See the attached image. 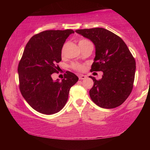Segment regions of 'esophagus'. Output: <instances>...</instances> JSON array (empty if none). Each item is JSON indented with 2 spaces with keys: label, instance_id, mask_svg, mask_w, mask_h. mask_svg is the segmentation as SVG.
<instances>
[{
  "label": "esophagus",
  "instance_id": "obj_1",
  "mask_svg": "<svg viewBox=\"0 0 150 150\" xmlns=\"http://www.w3.org/2000/svg\"><path fill=\"white\" fill-rule=\"evenodd\" d=\"M87 78V76L86 75H81L79 76V79L80 80H83V79H85Z\"/></svg>",
  "mask_w": 150,
  "mask_h": 150
}]
</instances>
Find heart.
<instances>
[{
	"label": "heart",
	"instance_id": "obj_1",
	"mask_svg": "<svg viewBox=\"0 0 150 150\" xmlns=\"http://www.w3.org/2000/svg\"><path fill=\"white\" fill-rule=\"evenodd\" d=\"M88 40H85V39H81L79 42V45H81L83 44H84L85 42H87ZM71 67L73 70L77 71H83L85 69V65L84 64H81V63H73V64L71 65Z\"/></svg>",
	"mask_w": 150,
	"mask_h": 150
}]
</instances>
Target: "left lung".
Masks as SVG:
<instances>
[{
    "mask_svg": "<svg viewBox=\"0 0 150 150\" xmlns=\"http://www.w3.org/2000/svg\"><path fill=\"white\" fill-rule=\"evenodd\" d=\"M75 32L89 39L95 45L96 56L91 71H103L102 79L94 81L89 91L91 98L103 108L121 105L132 91L136 62L122 40L103 28L77 30Z\"/></svg>",
    "mask_w": 150,
    "mask_h": 150,
    "instance_id": "1",
    "label": "left lung"
}]
</instances>
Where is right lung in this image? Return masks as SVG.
Listing matches in <instances>:
<instances>
[{
	"mask_svg": "<svg viewBox=\"0 0 150 150\" xmlns=\"http://www.w3.org/2000/svg\"><path fill=\"white\" fill-rule=\"evenodd\" d=\"M72 30H45L30 38L20 59L18 73L22 95L35 110L53 115L64 107L69 90L78 81L74 73L65 72L62 81H53L58 72L62 50Z\"/></svg>",
	"mask_w": 150,
	"mask_h": 150,
	"instance_id": "add662e5",
	"label": "right lung"
}]
</instances>
